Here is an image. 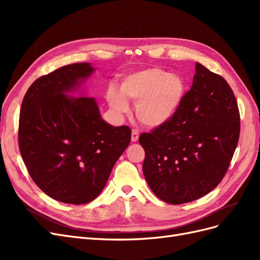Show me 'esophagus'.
<instances>
[{"label": "esophagus", "instance_id": "1", "mask_svg": "<svg viewBox=\"0 0 260 260\" xmlns=\"http://www.w3.org/2000/svg\"><path fill=\"white\" fill-rule=\"evenodd\" d=\"M139 140V131L133 129L132 130V133H131V141L132 142H137V141Z\"/></svg>", "mask_w": 260, "mask_h": 260}]
</instances>
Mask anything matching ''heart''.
<instances>
[{
  "label": "heart",
  "mask_w": 260,
  "mask_h": 260,
  "mask_svg": "<svg viewBox=\"0 0 260 260\" xmlns=\"http://www.w3.org/2000/svg\"><path fill=\"white\" fill-rule=\"evenodd\" d=\"M185 94V84L178 75H170L160 68H146L128 75L121 81L120 93L107 92V101L118 113L128 112L125 100L137 103L136 114L147 127H158L177 113Z\"/></svg>",
  "instance_id": "heart-1"
}]
</instances>
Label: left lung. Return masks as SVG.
I'll return each mask as SVG.
<instances>
[{
  "instance_id": "left-lung-1",
  "label": "left lung",
  "mask_w": 260,
  "mask_h": 260,
  "mask_svg": "<svg viewBox=\"0 0 260 260\" xmlns=\"http://www.w3.org/2000/svg\"><path fill=\"white\" fill-rule=\"evenodd\" d=\"M190 91L169 121L142 133L143 174L168 204L206 195L221 182L240 137V112L231 86L196 62Z\"/></svg>"
}]
</instances>
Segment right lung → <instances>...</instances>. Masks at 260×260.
I'll return each mask as SVG.
<instances>
[{
	"instance_id": "1",
	"label": "right lung",
	"mask_w": 260,
	"mask_h": 260,
	"mask_svg": "<svg viewBox=\"0 0 260 260\" xmlns=\"http://www.w3.org/2000/svg\"><path fill=\"white\" fill-rule=\"evenodd\" d=\"M93 72L77 62L38 78L19 114L18 145L31 179L50 198L74 205L98 198L131 140L128 125L102 119L94 98L65 94Z\"/></svg>"
}]
</instances>
